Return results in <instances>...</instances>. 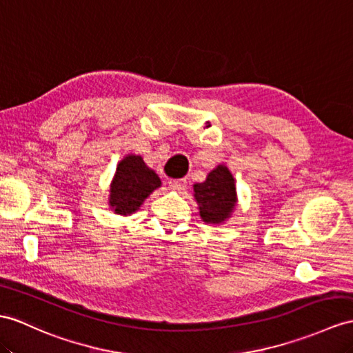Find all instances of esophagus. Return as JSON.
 Returning a JSON list of instances; mask_svg holds the SVG:
<instances>
[{
    "label": "esophagus",
    "instance_id": "1",
    "mask_svg": "<svg viewBox=\"0 0 353 353\" xmlns=\"http://www.w3.org/2000/svg\"><path fill=\"white\" fill-rule=\"evenodd\" d=\"M169 185L170 188H174V190H184V188L187 187V179L185 178H181V179H170L169 181Z\"/></svg>",
    "mask_w": 353,
    "mask_h": 353
}]
</instances>
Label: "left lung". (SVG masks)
Returning <instances> with one entry per match:
<instances>
[{"label":"left lung","mask_w":353,"mask_h":353,"mask_svg":"<svg viewBox=\"0 0 353 353\" xmlns=\"http://www.w3.org/2000/svg\"><path fill=\"white\" fill-rule=\"evenodd\" d=\"M194 197L199 203L201 217L205 223H221L234 210L236 192L234 176L226 166H217L206 176V181L194 184Z\"/></svg>","instance_id":"left-lung-1"}]
</instances>
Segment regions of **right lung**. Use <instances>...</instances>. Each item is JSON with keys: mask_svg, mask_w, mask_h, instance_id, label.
Listing matches in <instances>:
<instances>
[{"mask_svg": "<svg viewBox=\"0 0 353 353\" xmlns=\"http://www.w3.org/2000/svg\"><path fill=\"white\" fill-rule=\"evenodd\" d=\"M160 184V178L147 168L142 157L128 156L118 163L117 175L110 185L109 205L117 214L127 216L139 208Z\"/></svg>", "mask_w": 353, "mask_h": 353, "instance_id": "add662e5", "label": "right lung"}]
</instances>
